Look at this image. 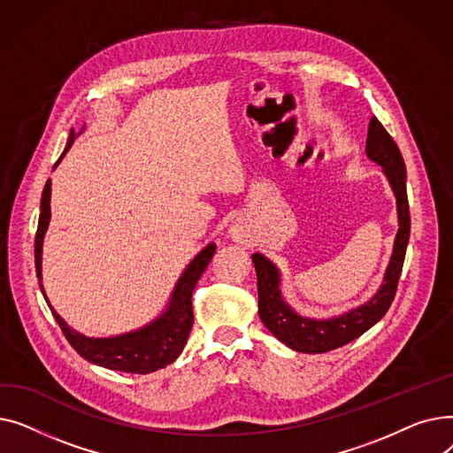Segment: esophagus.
Returning a JSON list of instances; mask_svg holds the SVG:
<instances>
[{
    "label": "esophagus",
    "instance_id": "1",
    "mask_svg": "<svg viewBox=\"0 0 453 453\" xmlns=\"http://www.w3.org/2000/svg\"><path fill=\"white\" fill-rule=\"evenodd\" d=\"M229 233H231V236H233V241L234 242H246L248 241V226H244V222H236V224H233L231 226V229H229Z\"/></svg>",
    "mask_w": 453,
    "mask_h": 453
}]
</instances>
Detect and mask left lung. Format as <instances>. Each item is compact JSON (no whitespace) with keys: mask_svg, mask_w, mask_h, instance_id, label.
Listing matches in <instances>:
<instances>
[{"mask_svg":"<svg viewBox=\"0 0 453 453\" xmlns=\"http://www.w3.org/2000/svg\"><path fill=\"white\" fill-rule=\"evenodd\" d=\"M365 150L372 161L384 166V173L396 196L400 224L384 284L369 303L360 308H354V311L345 316L326 321L301 318L280 299L277 268L260 253H255L251 257L257 272L258 316L277 340H280L284 345H288L294 350L319 354L347 345L349 342L362 336L376 321L382 319L395 299L411 229L406 190V165H403L396 142L376 117H372L369 123Z\"/></svg>","mask_w":453,"mask_h":453,"instance_id":"1","label":"left lung"}]
</instances>
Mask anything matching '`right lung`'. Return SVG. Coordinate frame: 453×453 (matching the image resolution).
<instances>
[{"mask_svg": "<svg viewBox=\"0 0 453 453\" xmlns=\"http://www.w3.org/2000/svg\"><path fill=\"white\" fill-rule=\"evenodd\" d=\"M75 135H77L75 132L69 134L65 150L57 161V165L62 161V157L71 149V145H73ZM50 202H51V180H47L42 193L40 220H38L36 239H35V266H36V275L40 279V288L43 297H45V292L42 287V242H43L47 224H50V219H51ZM214 251H217V246L214 244H209L203 251H200L193 263H190L188 268L183 272V275L180 277L176 290L173 294V301L169 308H166V312L149 326L130 332V334L115 336V338H101V340L86 338L71 326H67V323L53 311V306L50 304V301H47V297L45 301L50 304L65 340L82 356L84 360L106 369H113V371L149 374L152 371L163 369L165 365L173 364L181 354L188 338V332L195 323L193 301H190V297H193L196 282L205 272V268L209 266Z\"/></svg>", "mask_w": 453, "mask_h": 453, "instance_id": "add662e5", "label": "right lung"}]
</instances>
